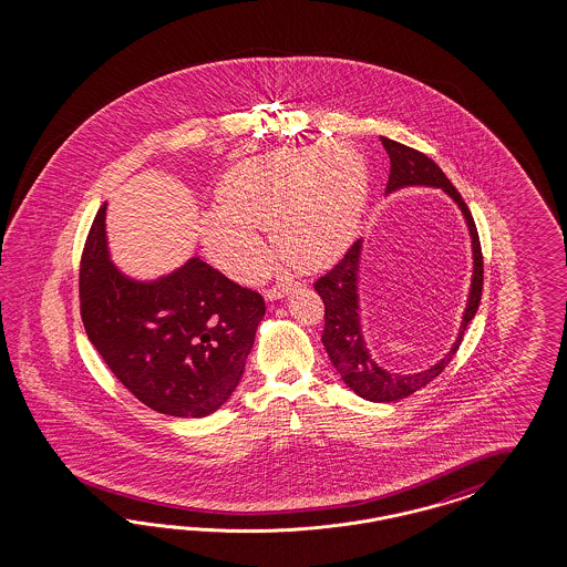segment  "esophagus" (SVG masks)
Here are the masks:
<instances>
[{"label": "esophagus", "mask_w": 567, "mask_h": 567, "mask_svg": "<svg viewBox=\"0 0 567 567\" xmlns=\"http://www.w3.org/2000/svg\"><path fill=\"white\" fill-rule=\"evenodd\" d=\"M292 287H295V282L292 280H282V282H278L275 287H270L268 291H266V299H270V301H275V299H280V297H285L287 292L291 291Z\"/></svg>", "instance_id": "obj_1"}]
</instances>
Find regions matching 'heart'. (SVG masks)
I'll list each match as a JSON object with an SVG mask.
<instances>
[{
    "label": "heart",
    "mask_w": 567,
    "mask_h": 567,
    "mask_svg": "<svg viewBox=\"0 0 567 567\" xmlns=\"http://www.w3.org/2000/svg\"><path fill=\"white\" fill-rule=\"evenodd\" d=\"M368 193V162L343 141L245 159L226 172L220 206L202 216L207 256L235 280L254 282L272 261L258 233L270 228L282 258L303 270L324 268L355 239Z\"/></svg>",
    "instance_id": "heart-1"
}]
</instances>
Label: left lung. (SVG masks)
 I'll use <instances>...</instances> for the list:
<instances>
[{"label": "left lung", "instance_id": "left-lung-1", "mask_svg": "<svg viewBox=\"0 0 567 567\" xmlns=\"http://www.w3.org/2000/svg\"><path fill=\"white\" fill-rule=\"evenodd\" d=\"M386 154L391 157V174L386 193L412 187V185H426L439 187L464 212L465 223L472 237V251H474V276H472V289L465 308L464 322L460 328V337L451 351L443 360L434 363L429 370L417 374H393L378 365L372 360L365 341L361 337L360 303H358V270H360L361 239L355 240L343 259L334 264L332 270L320 276L313 282V289L324 301V332L322 343L327 347L328 358L337 372L343 378L344 384L361 399L377 401V403H393L399 399H405L415 391L424 389L430 380L439 377L446 368V363L453 360L457 353L465 328L476 316L481 306L482 282H484V261H482L481 239L478 230L472 218V212L465 206L460 190L451 185L445 172L441 171L429 155L412 150L403 143H396L393 138L380 137Z\"/></svg>", "mask_w": 567, "mask_h": 567}]
</instances>
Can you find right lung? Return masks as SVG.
<instances>
[{"label": "right lung", "instance_id": "right-lung-1", "mask_svg": "<svg viewBox=\"0 0 567 567\" xmlns=\"http://www.w3.org/2000/svg\"><path fill=\"white\" fill-rule=\"evenodd\" d=\"M100 207L79 272L86 337L122 384L154 412L204 417L237 389L266 313L259 292L193 258L154 282L114 268Z\"/></svg>", "mask_w": 567, "mask_h": 567}]
</instances>
